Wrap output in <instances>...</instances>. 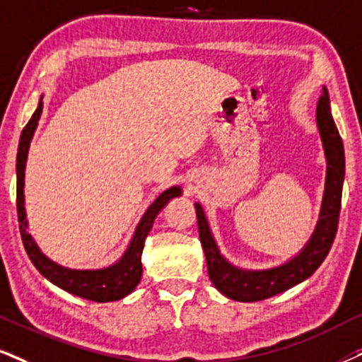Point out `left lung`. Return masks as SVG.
<instances>
[{
	"label": "left lung",
	"instance_id": "obj_1",
	"mask_svg": "<svg viewBox=\"0 0 362 362\" xmlns=\"http://www.w3.org/2000/svg\"><path fill=\"white\" fill-rule=\"evenodd\" d=\"M315 124H317L325 164H327L325 166V188L317 225L297 255L288 258L287 262L280 263V265L270 267V269L236 267L235 263H231L223 255L220 247H218L202 203H194L199 240H202L204 257H206L209 280L223 296L231 298V300L257 302L296 287L319 269L332 247L337 233L339 213H341L346 159L344 146H342V139L332 119L329 92L325 87H322L317 109H315Z\"/></svg>",
	"mask_w": 362,
	"mask_h": 362
}]
</instances>
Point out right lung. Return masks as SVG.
I'll return each mask as SVG.
<instances>
[{
  "label": "right lung",
  "mask_w": 362,
  "mask_h": 362,
  "mask_svg": "<svg viewBox=\"0 0 362 362\" xmlns=\"http://www.w3.org/2000/svg\"><path fill=\"white\" fill-rule=\"evenodd\" d=\"M43 112V95L38 102L37 110L31 115L30 122L26 124L23 132H21L20 144H18L16 154V208H18V221H20V233L23 240L25 250L28 253L30 260L37 267V270L45 279L50 280L53 285L60 287L65 292L74 293V296L87 298L93 302H115L120 298L127 297L134 288L141 282L142 276V250L147 235L156 216L173 198L182 194L181 186H171L166 191H163L153 203L147 206L144 215L137 223L136 230L131 236V242L127 243V248L124 250L119 260L100 269H70L60 263L53 262L42 252L35 242L33 236L28 231V220H26V208H25V169L26 159H28V151L31 139H33L35 131L38 127V120Z\"/></svg>",
  "instance_id": "1"
}]
</instances>
